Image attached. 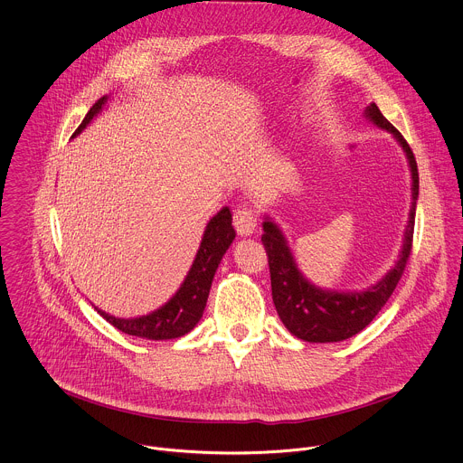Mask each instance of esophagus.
I'll list each match as a JSON object with an SVG mask.
<instances>
[{
    "mask_svg": "<svg viewBox=\"0 0 463 463\" xmlns=\"http://www.w3.org/2000/svg\"><path fill=\"white\" fill-rule=\"evenodd\" d=\"M233 226L241 237H248L257 228V215L251 208H237L233 213Z\"/></svg>",
    "mask_w": 463,
    "mask_h": 463,
    "instance_id": "obj_1",
    "label": "esophagus"
}]
</instances>
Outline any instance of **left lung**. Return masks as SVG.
<instances>
[{"mask_svg":"<svg viewBox=\"0 0 463 463\" xmlns=\"http://www.w3.org/2000/svg\"><path fill=\"white\" fill-rule=\"evenodd\" d=\"M364 118L392 136L403 150L411 172V208L402 248L394 266L376 284L354 291H336L313 284L298 269L280 226L269 215H264V233L260 239L268 253L273 304L288 331L306 342H340L354 336L369 326L392 295L412 248L414 212L418 201V168L414 156L402 134L382 116L374 103L364 110Z\"/></svg>","mask_w":463,"mask_h":463,"instance_id":"obj_1","label":"left lung"}]
</instances>
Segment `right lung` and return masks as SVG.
I'll list each match as a JSON object with an SVG mask.
<instances>
[{"instance_id": "right-lung-1", "label": "right lung", "mask_w": 463, "mask_h": 463, "mask_svg": "<svg viewBox=\"0 0 463 463\" xmlns=\"http://www.w3.org/2000/svg\"><path fill=\"white\" fill-rule=\"evenodd\" d=\"M109 96L101 98L85 116L83 123L78 127L72 137L80 136L90 123L92 119L101 114L103 107L107 105ZM235 239V230L232 226V212L228 206H224L221 212H217L206 224L197 255L192 262V268L188 269L183 284L179 289L157 309L139 315V317H114L99 307L98 313L110 322L114 327L119 331L146 338V340H170V338H179L186 333H190L201 320L206 300L210 295V288L215 277V271L232 246Z\"/></svg>"}]
</instances>
